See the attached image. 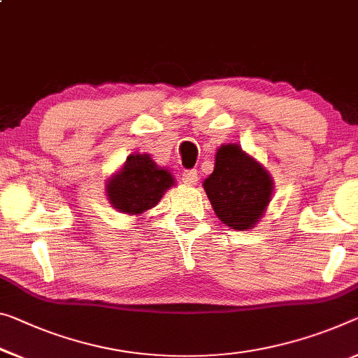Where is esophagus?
<instances>
[{
	"label": "esophagus",
	"mask_w": 358,
	"mask_h": 358,
	"mask_svg": "<svg viewBox=\"0 0 358 358\" xmlns=\"http://www.w3.org/2000/svg\"><path fill=\"white\" fill-rule=\"evenodd\" d=\"M182 180L185 184H190V185L196 184V180H198L196 169H185V171L182 173Z\"/></svg>",
	"instance_id": "obj_1"
}]
</instances>
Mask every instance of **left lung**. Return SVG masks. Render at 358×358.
Segmentation results:
<instances>
[{
  "mask_svg": "<svg viewBox=\"0 0 358 358\" xmlns=\"http://www.w3.org/2000/svg\"><path fill=\"white\" fill-rule=\"evenodd\" d=\"M203 187L217 217L236 230L259 221L273 189L266 169L235 144L219 148L216 166Z\"/></svg>",
  "mask_w": 358,
  "mask_h": 358,
  "instance_id": "8db88e82",
  "label": "left lung"
}]
</instances>
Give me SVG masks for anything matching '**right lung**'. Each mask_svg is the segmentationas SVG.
<instances>
[{
    "mask_svg": "<svg viewBox=\"0 0 358 358\" xmlns=\"http://www.w3.org/2000/svg\"><path fill=\"white\" fill-rule=\"evenodd\" d=\"M174 179L166 169L158 168L148 155H131L124 168L107 185L113 208L126 214H139L160 201Z\"/></svg>",
    "mask_w": 358,
    "mask_h": 358,
    "instance_id": "add662e5",
    "label": "right lung"
}]
</instances>
